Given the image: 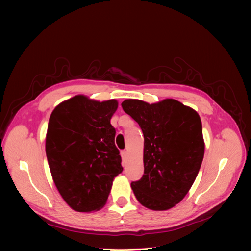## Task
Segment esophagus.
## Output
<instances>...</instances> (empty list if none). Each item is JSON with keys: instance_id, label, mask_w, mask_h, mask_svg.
<instances>
[{"instance_id": "34e87169", "label": "esophagus", "mask_w": 251, "mask_h": 251, "mask_svg": "<svg viewBox=\"0 0 251 251\" xmlns=\"http://www.w3.org/2000/svg\"><path fill=\"white\" fill-rule=\"evenodd\" d=\"M127 154H128V153H127L126 151H121V156H122V160H123V161H125V160L127 159Z\"/></svg>"}]
</instances>
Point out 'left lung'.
Returning a JSON list of instances; mask_svg holds the SVG:
<instances>
[{
    "label": "left lung",
    "mask_w": 251,
    "mask_h": 251,
    "mask_svg": "<svg viewBox=\"0 0 251 251\" xmlns=\"http://www.w3.org/2000/svg\"><path fill=\"white\" fill-rule=\"evenodd\" d=\"M122 108L139 124L144 136V174L131 183V188L143 206L172 208L190 190L203 160L201 117L173 99L154 103L129 99Z\"/></svg>",
    "instance_id": "1"
}]
</instances>
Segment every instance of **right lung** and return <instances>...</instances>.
<instances>
[{
    "label": "right lung",
    "mask_w": 251,
    "mask_h": 251,
    "mask_svg": "<svg viewBox=\"0 0 251 251\" xmlns=\"http://www.w3.org/2000/svg\"><path fill=\"white\" fill-rule=\"evenodd\" d=\"M118 101L78 95L51 112L46 136L50 174L65 202L89 213L100 209L113 181L123 171L110 121Z\"/></svg>",
    "instance_id": "1"
}]
</instances>
